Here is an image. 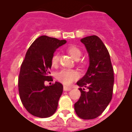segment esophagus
Wrapping results in <instances>:
<instances>
[{
	"instance_id": "esophagus-1",
	"label": "esophagus",
	"mask_w": 132,
	"mask_h": 132,
	"mask_svg": "<svg viewBox=\"0 0 132 132\" xmlns=\"http://www.w3.org/2000/svg\"><path fill=\"white\" fill-rule=\"evenodd\" d=\"M71 90V88L69 87H67L66 86H63V90L64 91H70Z\"/></svg>"
}]
</instances>
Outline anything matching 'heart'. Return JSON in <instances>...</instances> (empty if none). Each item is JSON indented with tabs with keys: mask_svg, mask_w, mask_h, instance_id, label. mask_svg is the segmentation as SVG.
Segmentation results:
<instances>
[{
	"mask_svg": "<svg viewBox=\"0 0 132 132\" xmlns=\"http://www.w3.org/2000/svg\"><path fill=\"white\" fill-rule=\"evenodd\" d=\"M67 51L73 59L77 60L81 56L82 52L80 49L76 46H69L67 48ZM60 55L57 52L53 54L51 58V63L53 66H56L59 63ZM78 66L81 68H84L87 65V62L84 60L79 61L78 63ZM78 78V72L73 69H63L58 72L56 75V78L58 81L65 85H71L74 81Z\"/></svg>",
	"mask_w": 132,
	"mask_h": 132,
	"instance_id": "obj_1",
	"label": "heart"
}]
</instances>
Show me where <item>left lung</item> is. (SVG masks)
<instances>
[{
    "instance_id": "left-lung-1",
    "label": "left lung",
    "mask_w": 132,
    "mask_h": 132,
    "mask_svg": "<svg viewBox=\"0 0 132 132\" xmlns=\"http://www.w3.org/2000/svg\"><path fill=\"white\" fill-rule=\"evenodd\" d=\"M90 57V66L85 75L77 82L80 97L75 103L77 116L82 119L98 117L112 100L114 71L109 53L103 42L95 35L82 38ZM82 87H86L87 91Z\"/></svg>"
}]
</instances>
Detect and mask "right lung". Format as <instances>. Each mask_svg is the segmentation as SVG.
Listing matches in <instances>:
<instances>
[{"mask_svg":"<svg viewBox=\"0 0 132 132\" xmlns=\"http://www.w3.org/2000/svg\"><path fill=\"white\" fill-rule=\"evenodd\" d=\"M65 40L41 36L29 48L19 71L18 90L23 105L30 114L39 118H48L55 113L63 86L55 82L46 86V81H52L50 75L51 58Z\"/></svg>","mask_w":132,"mask_h":132,"instance_id":"add662e5","label":"right lung"}]
</instances>
